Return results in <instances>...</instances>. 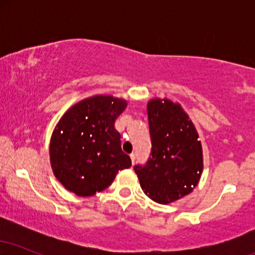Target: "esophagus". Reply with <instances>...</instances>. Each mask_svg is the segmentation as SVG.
Instances as JSON below:
<instances>
[{
  "instance_id": "1",
  "label": "esophagus",
  "mask_w": 255,
  "mask_h": 255,
  "mask_svg": "<svg viewBox=\"0 0 255 255\" xmlns=\"http://www.w3.org/2000/svg\"><path fill=\"white\" fill-rule=\"evenodd\" d=\"M130 159H131V163L134 164V162H135V153H130Z\"/></svg>"
}]
</instances>
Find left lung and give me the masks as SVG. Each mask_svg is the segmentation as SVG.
Wrapping results in <instances>:
<instances>
[{
    "label": "left lung",
    "mask_w": 255,
    "mask_h": 255,
    "mask_svg": "<svg viewBox=\"0 0 255 255\" xmlns=\"http://www.w3.org/2000/svg\"><path fill=\"white\" fill-rule=\"evenodd\" d=\"M147 115L152 157L134 170L145 194L168 205L197 187L204 170L203 146L194 124L177 102L152 98Z\"/></svg>",
    "instance_id": "8db88e82"
}]
</instances>
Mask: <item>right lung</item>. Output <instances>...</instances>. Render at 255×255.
I'll use <instances>...</instances> for the list:
<instances>
[{"mask_svg": "<svg viewBox=\"0 0 255 255\" xmlns=\"http://www.w3.org/2000/svg\"><path fill=\"white\" fill-rule=\"evenodd\" d=\"M127 101L95 95L72 105L55 126L49 154L55 177L67 191L91 197L113 183L119 170L130 168L121 148L115 120Z\"/></svg>", "mask_w": 255, "mask_h": 255, "instance_id": "add662e5", "label": "right lung"}]
</instances>
